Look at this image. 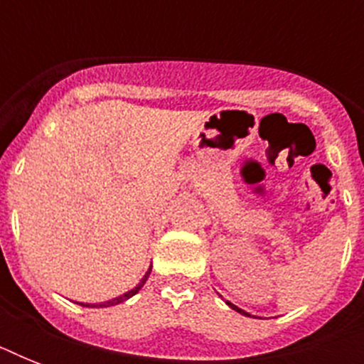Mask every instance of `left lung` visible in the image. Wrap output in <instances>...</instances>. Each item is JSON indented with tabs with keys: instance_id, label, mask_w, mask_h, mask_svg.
Returning a JSON list of instances; mask_svg holds the SVG:
<instances>
[{
	"instance_id": "1",
	"label": "left lung",
	"mask_w": 364,
	"mask_h": 364,
	"mask_svg": "<svg viewBox=\"0 0 364 364\" xmlns=\"http://www.w3.org/2000/svg\"><path fill=\"white\" fill-rule=\"evenodd\" d=\"M227 304H228V306H230V308H232V310H236V311H238V314H243V316H247V317H251V316H249V314H247V311H243V310H242V308H238V306H234V304H232V302H228V300H227Z\"/></svg>"
}]
</instances>
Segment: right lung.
<instances>
[{
  "mask_svg": "<svg viewBox=\"0 0 364 364\" xmlns=\"http://www.w3.org/2000/svg\"><path fill=\"white\" fill-rule=\"evenodd\" d=\"M151 268H153V266H149V270L145 272V276L141 277V282L137 283L136 287L130 289V291H128V293L121 294V296H117V299H111V300H107V302H100V304H82V302H77V304L87 306V308H107V306H117V304H121V302H124V300L132 299V296H134V294H136L137 291H139V289L143 287V285H145V282H147L149 274H151Z\"/></svg>",
  "mask_w": 364,
  "mask_h": 364,
  "instance_id": "add662e5",
  "label": "right lung"
}]
</instances>
